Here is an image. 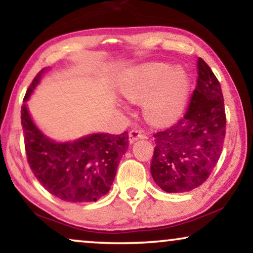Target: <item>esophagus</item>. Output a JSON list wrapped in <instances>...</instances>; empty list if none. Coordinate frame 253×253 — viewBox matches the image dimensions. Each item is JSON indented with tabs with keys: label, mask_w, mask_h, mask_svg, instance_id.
<instances>
[{
	"label": "esophagus",
	"mask_w": 253,
	"mask_h": 253,
	"mask_svg": "<svg viewBox=\"0 0 253 253\" xmlns=\"http://www.w3.org/2000/svg\"><path fill=\"white\" fill-rule=\"evenodd\" d=\"M143 138H146V136H145L144 132L141 130L132 129L129 132V141L131 144H133L134 141L138 139H143Z\"/></svg>",
	"instance_id": "34e87169"
}]
</instances>
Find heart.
<instances>
[{
    "mask_svg": "<svg viewBox=\"0 0 253 253\" xmlns=\"http://www.w3.org/2000/svg\"><path fill=\"white\" fill-rule=\"evenodd\" d=\"M152 89L154 91L151 90ZM189 89V78L179 68L168 65H150L141 70L136 78L122 86V93L127 99L144 98V112L152 122L161 123L172 120L181 113Z\"/></svg>",
    "mask_w": 253,
    "mask_h": 253,
    "instance_id": "obj_1",
    "label": "heart"
}]
</instances>
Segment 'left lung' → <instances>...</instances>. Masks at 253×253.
Instances as JSON below:
<instances>
[{"mask_svg":"<svg viewBox=\"0 0 253 253\" xmlns=\"http://www.w3.org/2000/svg\"><path fill=\"white\" fill-rule=\"evenodd\" d=\"M197 85L184 116L153 133L151 172L166 192L198 188L213 171L226 136V112L220 83L203 58L197 61Z\"/></svg>","mask_w":253,"mask_h":253,"instance_id":"left-lung-1","label":"left lung"}]
</instances>
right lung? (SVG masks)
Masks as SVG:
<instances>
[{
  "instance_id": "right-lung-1",
  "label": "right lung",
  "mask_w": 253,
  "mask_h": 253,
  "mask_svg": "<svg viewBox=\"0 0 253 253\" xmlns=\"http://www.w3.org/2000/svg\"><path fill=\"white\" fill-rule=\"evenodd\" d=\"M43 70L34 77L24 101L30 98ZM20 120L27 162L48 192L65 202L88 203L109 191L117 166L129 147L126 131L121 134L94 133L62 144L40 132L25 105L22 106Z\"/></svg>"
}]
</instances>
